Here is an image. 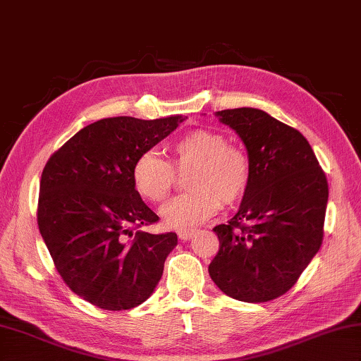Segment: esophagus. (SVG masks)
I'll list each match as a JSON object with an SVG mask.
<instances>
[{
    "instance_id": "34e87169",
    "label": "esophagus",
    "mask_w": 361,
    "mask_h": 361,
    "mask_svg": "<svg viewBox=\"0 0 361 361\" xmlns=\"http://www.w3.org/2000/svg\"><path fill=\"white\" fill-rule=\"evenodd\" d=\"M194 228H180L178 231V238L183 241H188L194 235Z\"/></svg>"
}]
</instances>
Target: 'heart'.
Wrapping results in <instances>:
<instances>
[{
	"label": "heart",
	"mask_w": 361,
	"mask_h": 361,
	"mask_svg": "<svg viewBox=\"0 0 361 361\" xmlns=\"http://www.w3.org/2000/svg\"><path fill=\"white\" fill-rule=\"evenodd\" d=\"M172 164L154 152L142 153L133 166V181L143 199L166 200L175 186V170L189 173L191 192L162 208L169 227H192L243 197L251 180V162L243 149L228 145L226 137L209 129H194L169 143Z\"/></svg>",
	"instance_id": "1"
}]
</instances>
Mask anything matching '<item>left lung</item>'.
<instances>
[{
  "label": "left lung",
  "mask_w": 361,
  "mask_h": 361,
  "mask_svg": "<svg viewBox=\"0 0 361 361\" xmlns=\"http://www.w3.org/2000/svg\"><path fill=\"white\" fill-rule=\"evenodd\" d=\"M216 116L243 140L251 180L238 213L213 228L208 273L228 297L264 303L289 290L322 245L329 183L297 129L251 107Z\"/></svg>",
  "instance_id": "8db88e82"
}]
</instances>
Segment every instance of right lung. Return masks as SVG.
Wrapping results in <instances>:
<instances>
[{"instance_id": "1", "label": "right lung", "mask_w": 361, "mask_h": 361, "mask_svg": "<svg viewBox=\"0 0 361 361\" xmlns=\"http://www.w3.org/2000/svg\"><path fill=\"white\" fill-rule=\"evenodd\" d=\"M183 120L104 118L71 137L42 170L39 232L69 289L101 310L143 303L178 243L173 232L137 231L159 218L135 191L133 166Z\"/></svg>"}]
</instances>
